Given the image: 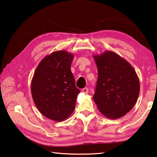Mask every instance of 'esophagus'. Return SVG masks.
Returning a JSON list of instances; mask_svg holds the SVG:
<instances>
[{"instance_id":"esophagus-1","label":"esophagus","mask_w":157,"mask_h":157,"mask_svg":"<svg viewBox=\"0 0 157 157\" xmlns=\"http://www.w3.org/2000/svg\"><path fill=\"white\" fill-rule=\"evenodd\" d=\"M82 93H84V94H87L88 93V88H86V87H85L82 90Z\"/></svg>"}]
</instances>
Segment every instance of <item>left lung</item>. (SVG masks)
Segmentation results:
<instances>
[{"instance_id":"8db88e82","label":"left lung","mask_w":157,"mask_h":157,"mask_svg":"<svg viewBox=\"0 0 157 157\" xmlns=\"http://www.w3.org/2000/svg\"><path fill=\"white\" fill-rule=\"evenodd\" d=\"M98 78L93 100L107 118L116 119L132 110L137 100L140 83L126 59L110 51L93 55Z\"/></svg>"}]
</instances>
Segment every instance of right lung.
I'll use <instances>...</instances> for the list:
<instances>
[{
  "label": "right lung",
  "mask_w": 157,
  "mask_h": 157,
  "mask_svg": "<svg viewBox=\"0 0 157 157\" xmlns=\"http://www.w3.org/2000/svg\"><path fill=\"white\" fill-rule=\"evenodd\" d=\"M73 54L57 51L42 59L34 72L31 84L33 100L42 115L56 121H62L73 113L77 97L71 71Z\"/></svg>",
  "instance_id": "1"
}]
</instances>
